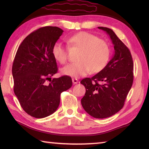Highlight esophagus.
Masks as SVG:
<instances>
[{"instance_id": "34e87169", "label": "esophagus", "mask_w": 149, "mask_h": 149, "mask_svg": "<svg viewBox=\"0 0 149 149\" xmlns=\"http://www.w3.org/2000/svg\"><path fill=\"white\" fill-rule=\"evenodd\" d=\"M72 82H73V84H77L78 83V80L77 79H75V78H73L72 79Z\"/></svg>"}]
</instances>
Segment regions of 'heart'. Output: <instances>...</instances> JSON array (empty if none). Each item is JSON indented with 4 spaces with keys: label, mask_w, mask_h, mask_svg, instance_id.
<instances>
[{
    "label": "heart",
    "mask_w": 149,
    "mask_h": 149,
    "mask_svg": "<svg viewBox=\"0 0 149 149\" xmlns=\"http://www.w3.org/2000/svg\"><path fill=\"white\" fill-rule=\"evenodd\" d=\"M70 46L80 49L79 61L70 63L63 69V74L72 77H79L90 70L97 73L102 70L108 63L110 50L106 41L90 33L82 31L68 39ZM54 58L61 64L68 61V50L61 42H56L52 48Z\"/></svg>",
    "instance_id": "1"
}]
</instances>
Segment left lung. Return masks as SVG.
<instances>
[{
	"label": "left lung",
	"mask_w": 149,
	"mask_h": 149,
	"mask_svg": "<svg viewBox=\"0 0 149 149\" xmlns=\"http://www.w3.org/2000/svg\"><path fill=\"white\" fill-rule=\"evenodd\" d=\"M98 28L109 34L115 52L102 70L92 77L81 81L86 88L81 104L91 116L106 118L123 107L133 83L134 64L130 50L113 31L107 27Z\"/></svg>",
	"instance_id": "left-lung-1"
}]
</instances>
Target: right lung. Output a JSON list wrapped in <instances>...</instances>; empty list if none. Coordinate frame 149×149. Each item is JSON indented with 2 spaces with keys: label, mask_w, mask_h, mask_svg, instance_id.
Listing matches in <instances>:
<instances>
[{
  "label": "right lung",
  "mask_w": 149,
  "mask_h": 149,
  "mask_svg": "<svg viewBox=\"0 0 149 149\" xmlns=\"http://www.w3.org/2000/svg\"><path fill=\"white\" fill-rule=\"evenodd\" d=\"M63 32L58 27H41L23 40L16 53L12 66L14 93L23 109L34 118L54 113L60 95L72 86L68 75L51 79L58 70L52 48Z\"/></svg>",
  "instance_id": "1"
}]
</instances>
